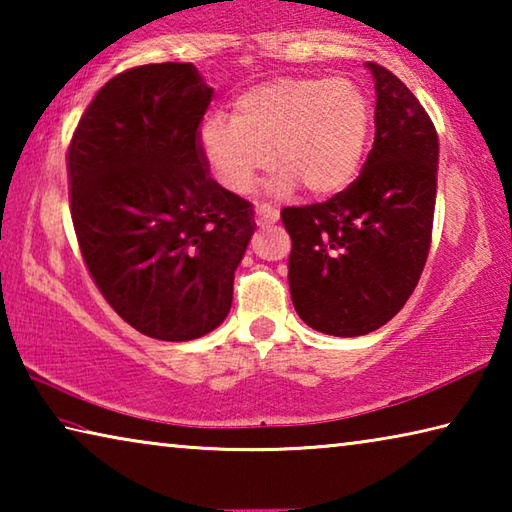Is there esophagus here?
<instances>
[{
  "mask_svg": "<svg viewBox=\"0 0 512 512\" xmlns=\"http://www.w3.org/2000/svg\"><path fill=\"white\" fill-rule=\"evenodd\" d=\"M255 216H257L259 225H271V223L280 219V212H277L275 207H271V205H262V207H257V210H255Z\"/></svg>",
  "mask_w": 512,
  "mask_h": 512,
  "instance_id": "esophagus-1",
  "label": "esophagus"
}]
</instances>
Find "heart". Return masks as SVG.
<instances>
[{
    "mask_svg": "<svg viewBox=\"0 0 512 512\" xmlns=\"http://www.w3.org/2000/svg\"><path fill=\"white\" fill-rule=\"evenodd\" d=\"M372 110L348 79H277L250 88L232 103V115L203 119L201 151L219 185L244 194L259 173L277 167L271 194L305 185L311 196L348 187L366 160Z\"/></svg>",
    "mask_w": 512,
    "mask_h": 512,
    "instance_id": "obj_1",
    "label": "heart"
}]
</instances>
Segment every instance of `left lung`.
Instances as JSON below:
<instances>
[{"label": "left lung", "instance_id": "obj_1", "mask_svg": "<svg viewBox=\"0 0 512 512\" xmlns=\"http://www.w3.org/2000/svg\"><path fill=\"white\" fill-rule=\"evenodd\" d=\"M375 144L359 178L327 203L284 207L289 287L298 316L329 336L386 325L418 284L429 255L438 135L411 90L377 63Z\"/></svg>", "mask_w": 512, "mask_h": 512}]
</instances>
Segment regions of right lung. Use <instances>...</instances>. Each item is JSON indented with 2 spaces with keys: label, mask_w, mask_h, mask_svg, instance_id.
Segmentation results:
<instances>
[{
  "label": "right lung",
  "mask_w": 512,
  "mask_h": 512,
  "mask_svg": "<svg viewBox=\"0 0 512 512\" xmlns=\"http://www.w3.org/2000/svg\"><path fill=\"white\" fill-rule=\"evenodd\" d=\"M212 88L192 63L110 79L67 151L85 264L117 314L151 339L194 341L232 307L253 205L210 176L198 126Z\"/></svg>",
  "instance_id": "obj_1"
}]
</instances>
